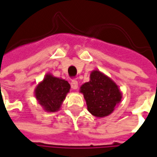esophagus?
Masks as SVG:
<instances>
[{"label":"esophagus","mask_w":157,"mask_h":157,"mask_svg":"<svg viewBox=\"0 0 157 157\" xmlns=\"http://www.w3.org/2000/svg\"><path fill=\"white\" fill-rule=\"evenodd\" d=\"M71 87H72V89H77V87H78V82L77 81H75V80H73L72 81V82H71Z\"/></svg>","instance_id":"1"}]
</instances>
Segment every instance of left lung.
Returning <instances> with one entry per match:
<instances>
[{"label": "left lung", "mask_w": 157, "mask_h": 157, "mask_svg": "<svg viewBox=\"0 0 157 157\" xmlns=\"http://www.w3.org/2000/svg\"><path fill=\"white\" fill-rule=\"evenodd\" d=\"M80 92L84 96L88 112L97 118L110 115L122 99L116 83L100 70H93L90 81L82 84Z\"/></svg>", "instance_id": "8db88e82"}]
</instances>
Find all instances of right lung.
Masks as SVG:
<instances>
[{
	"label": "right lung",
	"mask_w": 157,
	"mask_h": 157,
	"mask_svg": "<svg viewBox=\"0 0 157 157\" xmlns=\"http://www.w3.org/2000/svg\"><path fill=\"white\" fill-rule=\"evenodd\" d=\"M70 89V85L67 81L46 74L35 88L34 94L43 109L48 113H55L60 109Z\"/></svg>",
	"instance_id": "obj_1"
}]
</instances>
